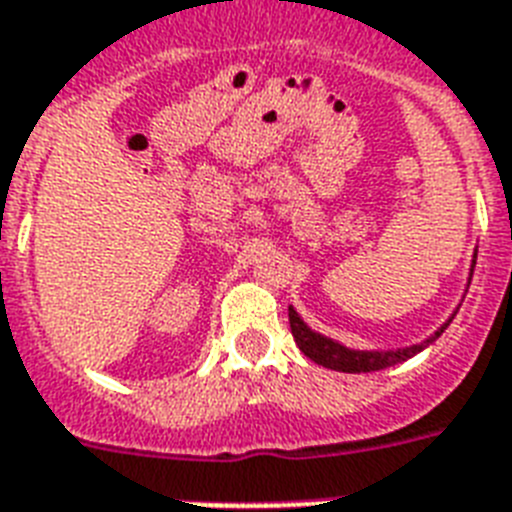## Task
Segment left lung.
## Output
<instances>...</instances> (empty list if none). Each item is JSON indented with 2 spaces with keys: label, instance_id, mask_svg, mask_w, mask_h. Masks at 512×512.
<instances>
[{
  "label": "left lung",
  "instance_id": "1",
  "mask_svg": "<svg viewBox=\"0 0 512 512\" xmlns=\"http://www.w3.org/2000/svg\"><path fill=\"white\" fill-rule=\"evenodd\" d=\"M473 267H476V259H473ZM288 320H290V333L296 338V346L304 351L306 357L317 362V365L327 367V370H338V372H375V370H383V367H394L404 359L415 357L425 346H431L436 338H439L447 325L439 327L431 338H425L423 343H415V346H407V349H396V351H354V349H346L341 346L338 341H330L325 335L314 333L312 327L306 325L298 312L293 306H288Z\"/></svg>",
  "mask_w": 512,
  "mask_h": 512
}]
</instances>
